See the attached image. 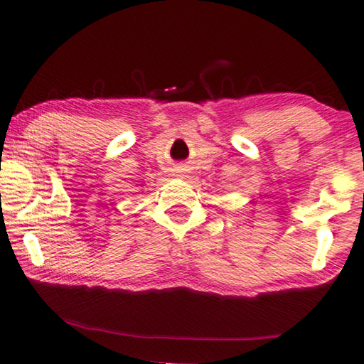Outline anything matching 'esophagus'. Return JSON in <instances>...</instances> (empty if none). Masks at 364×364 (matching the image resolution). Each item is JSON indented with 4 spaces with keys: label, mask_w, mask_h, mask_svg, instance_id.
<instances>
[{
    "label": "esophagus",
    "mask_w": 364,
    "mask_h": 364,
    "mask_svg": "<svg viewBox=\"0 0 364 364\" xmlns=\"http://www.w3.org/2000/svg\"><path fill=\"white\" fill-rule=\"evenodd\" d=\"M178 176H180V175H178Z\"/></svg>",
    "instance_id": "1"
}]
</instances>
